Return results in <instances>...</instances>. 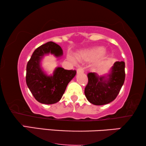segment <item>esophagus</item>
Returning a JSON list of instances; mask_svg holds the SVG:
<instances>
[{
	"mask_svg": "<svg viewBox=\"0 0 146 146\" xmlns=\"http://www.w3.org/2000/svg\"><path fill=\"white\" fill-rule=\"evenodd\" d=\"M84 72V68H82V67H80V68H79L77 69V73L78 74L83 73Z\"/></svg>",
	"mask_w": 146,
	"mask_h": 146,
	"instance_id": "34e87169",
	"label": "esophagus"
}]
</instances>
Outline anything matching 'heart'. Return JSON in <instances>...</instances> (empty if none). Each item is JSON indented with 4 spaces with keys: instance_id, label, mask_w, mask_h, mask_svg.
Segmentation results:
<instances>
[{
    "instance_id": "heart-1",
    "label": "heart",
    "mask_w": 146,
    "mask_h": 146,
    "mask_svg": "<svg viewBox=\"0 0 146 146\" xmlns=\"http://www.w3.org/2000/svg\"><path fill=\"white\" fill-rule=\"evenodd\" d=\"M103 51V48L100 46L94 47L91 48L85 49L83 50H81L80 52L78 54L76 57L79 60H84V61H90L92 60L94 58H96ZM104 54H102V56L98 60L96 63L98 64H100L103 62L104 57ZM68 58L72 63L76 64V59L74 57L71 55H68Z\"/></svg>"
}]
</instances>
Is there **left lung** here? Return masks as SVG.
<instances>
[{
    "instance_id": "left-lung-1",
    "label": "left lung",
    "mask_w": 146,
    "mask_h": 146,
    "mask_svg": "<svg viewBox=\"0 0 146 146\" xmlns=\"http://www.w3.org/2000/svg\"><path fill=\"white\" fill-rule=\"evenodd\" d=\"M125 62H115L109 74L100 76L95 72L88 74V82L84 94L92 104L102 106L114 100L125 80Z\"/></svg>"
}]
</instances>
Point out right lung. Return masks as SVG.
Wrapping results in <instances>:
<instances>
[{
	"label": "right lung",
	"mask_w": 146,
	"mask_h": 146,
	"mask_svg": "<svg viewBox=\"0 0 146 146\" xmlns=\"http://www.w3.org/2000/svg\"><path fill=\"white\" fill-rule=\"evenodd\" d=\"M49 53L56 57L63 54L58 44L48 42L37 48L28 62L26 82L33 96L40 103L52 104L60 100L67 85L75 76L76 71L68 70L58 67L53 74L48 76L40 66V61L44 56Z\"/></svg>",
	"instance_id": "add662e5"
}]
</instances>
